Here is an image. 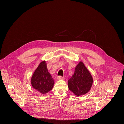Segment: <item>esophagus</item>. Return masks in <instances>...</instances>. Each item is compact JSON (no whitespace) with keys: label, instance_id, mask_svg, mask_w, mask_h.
<instances>
[{"label":"esophagus","instance_id":"34e87169","mask_svg":"<svg viewBox=\"0 0 124 124\" xmlns=\"http://www.w3.org/2000/svg\"><path fill=\"white\" fill-rule=\"evenodd\" d=\"M57 78L58 80H64V78H65L64 77H62V76H58Z\"/></svg>","mask_w":124,"mask_h":124}]
</instances>
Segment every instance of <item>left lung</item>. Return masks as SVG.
Returning <instances> with one entry per match:
<instances>
[{
    "instance_id": "1",
    "label": "left lung",
    "mask_w": 124,
    "mask_h": 124,
    "mask_svg": "<svg viewBox=\"0 0 124 124\" xmlns=\"http://www.w3.org/2000/svg\"><path fill=\"white\" fill-rule=\"evenodd\" d=\"M93 78L84 63L80 62L68 81V87L75 95L80 96L88 93L93 84Z\"/></svg>"
}]
</instances>
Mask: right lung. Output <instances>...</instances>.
I'll use <instances>...</instances> for the list:
<instances>
[{"label": "right lung", "mask_w": 124, "mask_h": 124, "mask_svg": "<svg viewBox=\"0 0 124 124\" xmlns=\"http://www.w3.org/2000/svg\"><path fill=\"white\" fill-rule=\"evenodd\" d=\"M31 84L32 87L43 94H46L52 89L54 81L48 72L46 62H41L33 73Z\"/></svg>", "instance_id": "1"}]
</instances>
